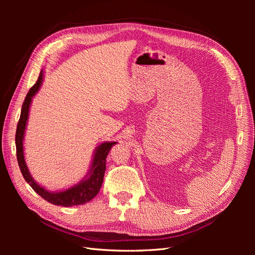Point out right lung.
I'll return each mask as SVG.
<instances>
[{
	"mask_svg": "<svg viewBox=\"0 0 255 255\" xmlns=\"http://www.w3.org/2000/svg\"><path fill=\"white\" fill-rule=\"evenodd\" d=\"M43 81V70H41L39 78H38L36 84L29 89L25 97L24 102L22 105L20 119L17 126L16 132V148H17V159L20 167L21 173L24 177V180L29 184L38 195L42 197L45 201H48L54 205H61V206H74L81 205L89 202L90 200L94 199L100 188L102 186L103 177L106 169V157L109 155V152L112 146L117 143L116 141H104L100 143L94 151L92 155L90 168L83 179L71 187H69L64 190L58 191H50L45 187L38 184L34 177L30 174L28 167L25 163L24 157V148H23V140H24V134L27 126L29 107L32 105L33 98L40 89L41 84Z\"/></svg>",
	"mask_w": 255,
	"mask_h": 255,
	"instance_id": "1",
	"label": "right lung"
}]
</instances>
